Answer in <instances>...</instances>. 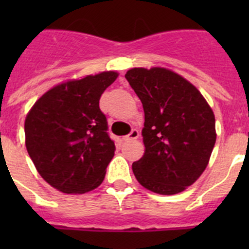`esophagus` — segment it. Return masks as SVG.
<instances>
[{
  "mask_svg": "<svg viewBox=\"0 0 249 249\" xmlns=\"http://www.w3.org/2000/svg\"><path fill=\"white\" fill-rule=\"evenodd\" d=\"M139 136H140V132H139V130H136V129H134L132 130L131 132H130L129 135H126V136L124 137V140L125 141H131V140H137L139 139Z\"/></svg>",
  "mask_w": 249,
  "mask_h": 249,
  "instance_id": "obj_1",
  "label": "esophagus"
}]
</instances>
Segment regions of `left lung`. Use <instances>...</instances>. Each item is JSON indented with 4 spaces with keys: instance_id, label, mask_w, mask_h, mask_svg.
Wrapping results in <instances>:
<instances>
[{
    "instance_id": "1",
    "label": "left lung",
    "mask_w": 249,
    "mask_h": 249,
    "mask_svg": "<svg viewBox=\"0 0 249 249\" xmlns=\"http://www.w3.org/2000/svg\"><path fill=\"white\" fill-rule=\"evenodd\" d=\"M125 78L144 110V154L132 171L145 189L173 195L192 185L210 161L215 119L201 92L179 74L162 69H131Z\"/></svg>"
}]
</instances>
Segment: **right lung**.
Segmentation results:
<instances>
[{"label": "right lung", "instance_id": "obj_1", "mask_svg": "<svg viewBox=\"0 0 249 249\" xmlns=\"http://www.w3.org/2000/svg\"><path fill=\"white\" fill-rule=\"evenodd\" d=\"M117 77L107 71L62 83L27 113V153L42 178L59 192L84 194L104 180L115 145L99 102Z\"/></svg>", "mask_w": 249, "mask_h": 249}]
</instances>
